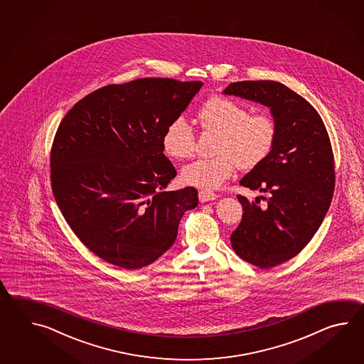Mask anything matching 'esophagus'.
<instances>
[{"mask_svg":"<svg viewBox=\"0 0 364 364\" xmlns=\"http://www.w3.org/2000/svg\"><path fill=\"white\" fill-rule=\"evenodd\" d=\"M216 198L217 195L213 193V191H209V190H201V191H199V200H200L201 203L215 200Z\"/></svg>","mask_w":364,"mask_h":364,"instance_id":"1","label":"esophagus"}]
</instances>
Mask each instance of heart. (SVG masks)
I'll use <instances>...</instances> for the list:
<instances>
[{"label": "heart", "instance_id": "obj_1", "mask_svg": "<svg viewBox=\"0 0 364 364\" xmlns=\"http://www.w3.org/2000/svg\"><path fill=\"white\" fill-rule=\"evenodd\" d=\"M196 119L205 132H217L213 152L216 156L198 159L186 165L181 173L182 182L201 188H216L240 169H252L271 154L276 141V124L265 113L250 114L238 101L213 96L203 102ZM193 127L177 118L171 121L163 135L165 155L185 160L193 155Z\"/></svg>", "mask_w": 364, "mask_h": 364}]
</instances>
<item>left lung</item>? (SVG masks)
<instances>
[{
    "label": "left lung",
    "mask_w": 364,
    "mask_h": 364,
    "mask_svg": "<svg viewBox=\"0 0 364 364\" xmlns=\"http://www.w3.org/2000/svg\"><path fill=\"white\" fill-rule=\"evenodd\" d=\"M224 93L268 107L277 129L269 156L240 182L269 198L260 207L238 195L243 215L230 237L237 255L268 269L298 255L323 223L336 183L332 144L316 109L282 83L234 82Z\"/></svg>",
    "instance_id": "1"
}]
</instances>
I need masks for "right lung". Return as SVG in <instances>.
<instances>
[{
	"label": "right lung",
	"mask_w": 364,
	"mask_h": 364,
	"mask_svg": "<svg viewBox=\"0 0 364 364\" xmlns=\"http://www.w3.org/2000/svg\"><path fill=\"white\" fill-rule=\"evenodd\" d=\"M201 82L143 77L105 85L70 109L50 151L58 208L77 238L129 271L154 263L178 234L198 191H164L177 171L163 135L199 92Z\"/></svg>",
	"instance_id": "1"
}]
</instances>
